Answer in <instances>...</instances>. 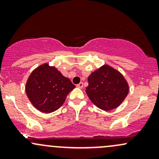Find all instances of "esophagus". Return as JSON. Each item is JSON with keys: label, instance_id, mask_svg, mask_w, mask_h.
<instances>
[{"label": "esophagus", "instance_id": "esophagus-1", "mask_svg": "<svg viewBox=\"0 0 159 159\" xmlns=\"http://www.w3.org/2000/svg\"><path fill=\"white\" fill-rule=\"evenodd\" d=\"M84 87V84L82 83V82H81V83H79L78 84H77V87H78V88H83Z\"/></svg>", "mask_w": 159, "mask_h": 159}]
</instances>
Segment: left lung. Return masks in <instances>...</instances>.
<instances>
[{
  "mask_svg": "<svg viewBox=\"0 0 159 159\" xmlns=\"http://www.w3.org/2000/svg\"><path fill=\"white\" fill-rule=\"evenodd\" d=\"M86 93L98 108L110 111L123 102L129 93V85L120 72L104 65L88 77Z\"/></svg>",
  "mask_w": 159,
  "mask_h": 159,
  "instance_id": "obj_1",
  "label": "left lung"
}]
</instances>
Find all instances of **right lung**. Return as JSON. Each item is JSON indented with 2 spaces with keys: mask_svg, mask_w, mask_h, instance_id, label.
<instances>
[{
  "mask_svg": "<svg viewBox=\"0 0 159 159\" xmlns=\"http://www.w3.org/2000/svg\"><path fill=\"white\" fill-rule=\"evenodd\" d=\"M75 87L70 80L55 67L45 63L33 71L27 79L25 90L37 110L51 113L62 106L67 95Z\"/></svg>",
  "mask_w": 159,
  "mask_h": 159,
  "instance_id": "right-lung-1",
  "label": "right lung"
}]
</instances>
